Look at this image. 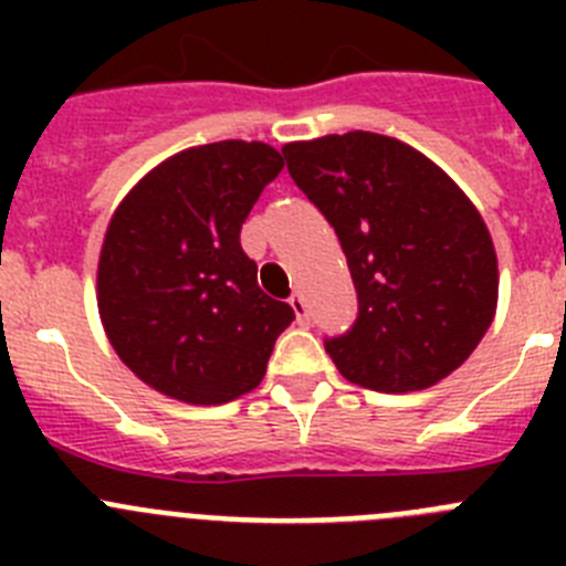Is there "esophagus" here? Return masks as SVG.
Instances as JSON below:
<instances>
[{
  "instance_id": "34e87169",
  "label": "esophagus",
  "mask_w": 566,
  "mask_h": 566,
  "mask_svg": "<svg viewBox=\"0 0 566 566\" xmlns=\"http://www.w3.org/2000/svg\"><path fill=\"white\" fill-rule=\"evenodd\" d=\"M289 306L294 308V317H297L300 326H306V323H308V308H306V300H303V294L294 292L292 297H289Z\"/></svg>"
}]
</instances>
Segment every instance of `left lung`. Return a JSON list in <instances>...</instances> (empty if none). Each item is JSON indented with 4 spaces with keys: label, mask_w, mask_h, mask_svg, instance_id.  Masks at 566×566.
I'll return each instance as SVG.
<instances>
[{
    "label": "left lung",
    "mask_w": 566,
    "mask_h": 566,
    "mask_svg": "<svg viewBox=\"0 0 566 566\" xmlns=\"http://www.w3.org/2000/svg\"><path fill=\"white\" fill-rule=\"evenodd\" d=\"M289 175L339 238L359 317L326 343L337 371L371 391L431 388L496 317L499 260L451 175L399 138L352 129L283 147Z\"/></svg>",
    "instance_id": "left-lung-1"
}]
</instances>
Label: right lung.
Returning <instances> with one entry per match:
<instances>
[{"label": "right lung", "mask_w": 566, "mask_h": 566, "mask_svg": "<svg viewBox=\"0 0 566 566\" xmlns=\"http://www.w3.org/2000/svg\"><path fill=\"white\" fill-rule=\"evenodd\" d=\"M280 169L263 142L201 144L149 169L115 207L98 252V317L153 391L223 405L266 377L294 312L260 292L240 227Z\"/></svg>", "instance_id": "1"}]
</instances>
